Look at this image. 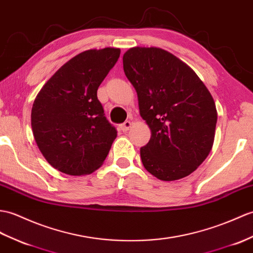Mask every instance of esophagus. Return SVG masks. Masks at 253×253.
<instances>
[{"instance_id":"esophagus-1","label":"esophagus","mask_w":253,"mask_h":253,"mask_svg":"<svg viewBox=\"0 0 253 253\" xmlns=\"http://www.w3.org/2000/svg\"><path fill=\"white\" fill-rule=\"evenodd\" d=\"M131 126V122L130 121H126L125 123H123V124L121 125V130L122 131H127L129 128H130Z\"/></svg>"}]
</instances>
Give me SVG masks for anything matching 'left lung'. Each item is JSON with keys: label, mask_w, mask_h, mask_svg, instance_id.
Wrapping results in <instances>:
<instances>
[{"label": "left lung", "mask_w": 253, "mask_h": 253, "mask_svg": "<svg viewBox=\"0 0 253 253\" xmlns=\"http://www.w3.org/2000/svg\"><path fill=\"white\" fill-rule=\"evenodd\" d=\"M123 67L151 129L140 149L144 168L163 181L191 174L214 141L218 113L208 88L185 62L158 47H132Z\"/></svg>", "instance_id": "8db88e82"}]
</instances>
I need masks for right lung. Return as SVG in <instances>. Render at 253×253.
Masks as SVG:
<instances>
[{"label": "right lung", "instance_id": "right-lung-1", "mask_svg": "<svg viewBox=\"0 0 253 253\" xmlns=\"http://www.w3.org/2000/svg\"><path fill=\"white\" fill-rule=\"evenodd\" d=\"M120 54L113 47L81 52L46 82L34 100L35 142L49 165L63 173L89 174L109 154L117 131L105 119L97 90Z\"/></svg>", "mask_w": 253, "mask_h": 253}]
</instances>
